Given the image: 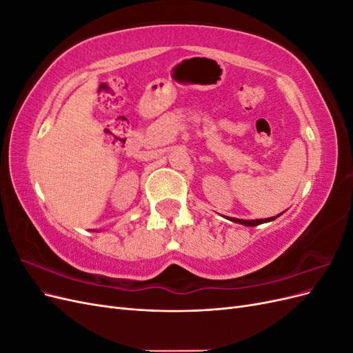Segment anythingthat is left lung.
I'll return each mask as SVG.
<instances>
[{"instance_id":"1","label":"left lung","mask_w":353,"mask_h":353,"mask_svg":"<svg viewBox=\"0 0 353 353\" xmlns=\"http://www.w3.org/2000/svg\"><path fill=\"white\" fill-rule=\"evenodd\" d=\"M279 216H281V213L280 215H276V216H272V218H266V219H239V218H230V216H225L228 221H231V222H236V223H241V225H245V227H256V225H261V223H265V222H271V221H274V219H276Z\"/></svg>"}]
</instances>
